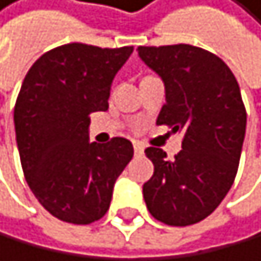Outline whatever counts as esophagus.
Segmentation results:
<instances>
[{
    "mask_svg": "<svg viewBox=\"0 0 261 261\" xmlns=\"http://www.w3.org/2000/svg\"><path fill=\"white\" fill-rule=\"evenodd\" d=\"M133 148H135V154H143L145 151V145L140 143V141H133Z\"/></svg>",
    "mask_w": 261,
    "mask_h": 261,
    "instance_id": "1",
    "label": "esophagus"
}]
</instances>
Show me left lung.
I'll return each instance as SVG.
<instances>
[{"label":"left lung","instance_id":"8db88e82","mask_svg":"<svg viewBox=\"0 0 261 261\" xmlns=\"http://www.w3.org/2000/svg\"><path fill=\"white\" fill-rule=\"evenodd\" d=\"M138 55L165 81L166 103L156 125L183 133L173 160L146 148L153 176L143 185L148 212L170 226H187L215 212L235 181L247 126L240 86L231 69L192 44L138 46Z\"/></svg>","mask_w":261,"mask_h":261}]
</instances>
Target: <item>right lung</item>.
Segmentation results:
<instances>
[{"label":"right lung","mask_w":261,"mask_h":261,"mask_svg":"<svg viewBox=\"0 0 261 261\" xmlns=\"http://www.w3.org/2000/svg\"><path fill=\"white\" fill-rule=\"evenodd\" d=\"M133 46L69 43L46 51L26 73L14 105L23 173L46 210L90 225L108 212L116 178L133 158L132 141L90 143V115L108 110L111 81Z\"/></svg>","instance_id":"obj_1"}]
</instances>
